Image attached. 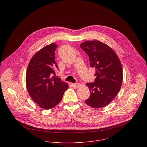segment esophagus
<instances>
[{"label":"esophagus","instance_id":"34e87169","mask_svg":"<svg viewBox=\"0 0 147 147\" xmlns=\"http://www.w3.org/2000/svg\"><path fill=\"white\" fill-rule=\"evenodd\" d=\"M72 86L74 87V88H78L79 86H80V84L79 83H72Z\"/></svg>","mask_w":147,"mask_h":147}]
</instances>
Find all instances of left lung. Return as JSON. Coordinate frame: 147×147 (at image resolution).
Segmentation results:
<instances>
[{
    "instance_id": "8db88e82",
    "label": "left lung",
    "mask_w": 147,
    "mask_h": 147,
    "mask_svg": "<svg viewBox=\"0 0 147 147\" xmlns=\"http://www.w3.org/2000/svg\"><path fill=\"white\" fill-rule=\"evenodd\" d=\"M80 46L89 57L90 67L96 68V79L86 84L90 96L85 102L95 109L105 107L121 89L123 80L121 62L114 51L102 42L86 41Z\"/></svg>"
}]
</instances>
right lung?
I'll return each instance as SVG.
<instances>
[{
    "instance_id": "right-lung-1",
    "label": "right lung",
    "mask_w": 147,
    "mask_h": 147,
    "mask_svg": "<svg viewBox=\"0 0 147 147\" xmlns=\"http://www.w3.org/2000/svg\"><path fill=\"white\" fill-rule=\"evenodd\" d=\"M57 47L55 43H51L38 51L29 63L26 75L30 96L40 107L47 110L61 102L68 87L55 76V70H59L54 54Z\"/></svg>"
}]
</instances>
